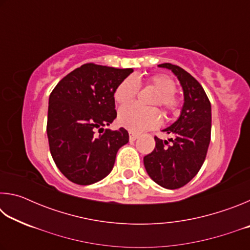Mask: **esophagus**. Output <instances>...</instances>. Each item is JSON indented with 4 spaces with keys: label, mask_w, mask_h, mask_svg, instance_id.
I'll list each match as a JSON object with an SVG mask.
<instances>
[{
    "label": "esophagus",
    "mask_w": 250,
    "mask_h": 250,
    "mask_svg": "<svg viewBox=\"0 0 250 250\" xmlns=\"http://www.w3.org/2000/svg\"><path fill=\"white\" fill-rule=\"evenodd\" d=\"M129 135H130V141H134V140H137V139L139 138V134L138 133H134V132H130Z\"/></svg>",
    "instance_id": "esophagus-1"
}]
</instances>
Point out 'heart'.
Wrapping results in <instances>:
<instances>
[{"label":"heart","instance_id":"heart-1","mask_svg":"<svg viewBox=\"0 0 250 250\" xmlns=\"http://www.w3.org/2000/svg\"><path fill=\"white\" fill-rule=\"evenodd\" d=\"M149 84L159 91V96L155 99V104H160L167 110L168 116L175 117L179 115L181 100L176 97V83L174 80L167 75H153L147 80ZM140 90V82L134 77L129 76L118 84L113 98L119 104H125L132 101ZM119 124L132 132L154 129L162 124V115L156 108H142L137 104H126L120 108L118 115Z\"/></svg>","mask_w":250,"mask_h":250}]
</instances>
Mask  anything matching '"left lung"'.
I'll use <instances>...</instances> for the list:
<instances>
[{
	"label": "left lung",
	"instance_id": "left-lung-1",
	"mask_svg": "<svg viewBox=\"0 0 250 250\" xmlns=\"http://www.w3.org/2000/svg\"><path fill=\"white\" fill-rule=\"evenodd\" d=\"M159 67L173 71L184 92V104L174 124L163 130L167 140L154 137V150L143 159L147 174L164 188L188 184L204 163L210 141L211 108L201 83L183 68L170 62Z\"/></svg>",
	"mask_w": 250,
	"mask_h": 250
}]
</instances>
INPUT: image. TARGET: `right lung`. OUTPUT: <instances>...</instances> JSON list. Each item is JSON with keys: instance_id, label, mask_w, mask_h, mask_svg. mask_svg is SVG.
<instances>
[{"instance_id": "obj_1", "label": "right lung", "mask_w": 250, "mask_h": 250, "mask_svg": "<svg viewBox=\"0 0 250 250\" xmlns=\"http://www.w3.org/2000/svg\"><path fill=\"white\" fill-rule=\"evenodd\" d=\"M132 71L89 62L65 76L50 94V154L59 171L74 183L89 185L103 180L111 172L118 150L129 142L125 129L104 131L103 126L117 118L113 94Z\"/></svg>"}]
</instances>
